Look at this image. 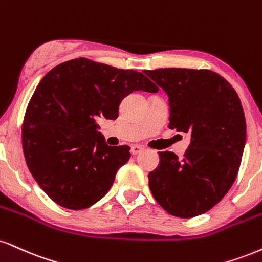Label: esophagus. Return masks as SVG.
Segmentation results:
<instances>
[{"label": "esophagus", "mask_w": 262, "mask_h": 262, "mask_svg": "<svg viewBox=\"0 0 262 262\" xmlns=\"http://www.w3.org/2000/svg\"><path fill=\"white\" fill-rule=\"evenodd\" d=\"M132 154H133V155H138V154H140V152H143L144 151V147L141 146V145H133V146H132Z\"/></svg>", "instance_id": "obj_1"}]
</instances>
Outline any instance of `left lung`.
Instances as JSON below:
<instances>
[{"label":"left lung","instance_id":"8db88e82","mask_svg":"<svg viewBox=\"0 0 262 262\" xmlns=\"http://www.w3.org/2000/svg\"><path fill=\"white\" fill-rule=\"evenodd\" d=\"M169 100V128L189 133L183 159L160 152L149 187L167 212L181 219L203 215L222 200L237 178L247 124L237 91L209 69L144 71Z\"/></svg>","mask_w":262,"mask_h":262}]
</instances>
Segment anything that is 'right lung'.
<instances>
[{
    "label": "right lung",
    "mask_w": 262,
    "mask_h": 262,
    "mask_svg": "<svg viewBox=\"0 0 262 262\" xmlns=\"http://www.w3.org/2000/svg\"><path fill=\"white\" fill-rule=\"evenodd\" d=\"M159 88L140 72L75 58L41 79L25 111L21 141L28 168L59 206L83 210L112 187L130 147L108 146L96 119H116L121 101Z\"/></svg>",
    "instance_id": "right-lung-1"
}]
</instances>
